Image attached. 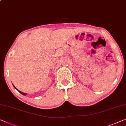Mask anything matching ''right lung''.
<instances>
[{
  "label": "right lung",
  "instance_id": "1",
  "mask_svg": "<svg viewBox=\"0 0 126 126\" xmlns=\"http://www.w3.org/2000/svg\"><path fill=\"white\" fill-rule=\"evenodd\" d=\"M14 88H15V89H17V91H18V92H20V93H21V94H22V95H26V94H27V93H23V92H21V91H18V90L17 89V88H16V87H15L14 85Z\"/></svg>",
  "mask_w": 126,
  "mask_h": 126
}]
</instances>
